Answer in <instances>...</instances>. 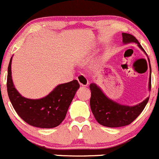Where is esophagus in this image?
Segmentation results:
<instances>
[{
  "label": "esophagus",
  "mask_w": 159,
  "mask_h": 159,
  "mask_svg": "<svg viewBox=\"0 0 159 159\" xmlns=\"http://www.w3.org/2000/svg\"><path fill=\"white\" fill-rule=\"evenodd\" d=\"M77 80L80 83V84L83 86H86L88 85V83H89L87 78H86L83 74H80L79 76H77Z\"/></svg>",
  "instance_id": "1"
}]
</instances>
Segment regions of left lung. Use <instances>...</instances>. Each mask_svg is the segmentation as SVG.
<instances>
[{"label":"left lung","mask_w":159,"mask_h":159,"mask_svg":"<svg viewBox=\"0 0 159 159\" xmlns=\"http://www.w3.org/2000/svg\"><path fill=\"white\" fill-rule=\"evenodd\" d=\"M122 37H123V42L125 43L135 42L138 44V47L145 52L141 44L132 34L122 33ZM151 80H152V77H151L150 73V77H149V89L150 90L151 86H152ZM89 89L91 90L89 103H90L91 111L94 117L100 125L105 127H109V128H119V127L126 126L132 123L142 112L149 100V97H148L142 103L134 107L125 106V105L119 104L110 100L104 95L101 89L94 83H91L89 85Z\"/></svg>","instance_id":"1"}]
</instances>
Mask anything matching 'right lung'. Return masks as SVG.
Here are the masks:
<instances>
[{
  "label": "right lung",
  "instance_id": "right-lung-1",
  "mask_svg": "<svg viewBox=\"0 0 159 159\" xmlns=\"http://www.w3.org/2000/svg\"><path fill=\"white\" fill-rule=\"evenodd\" d=\"M77 80L60 84L48 96L39 100L23 97L13 84L11 79V59L7 68V89L14 109L23 120L31 126L52 128L62 122L67 111L79 89Z\"/></svg>",
  "mask_w": 159,
  "mask_h": 159
}]
</instances>
